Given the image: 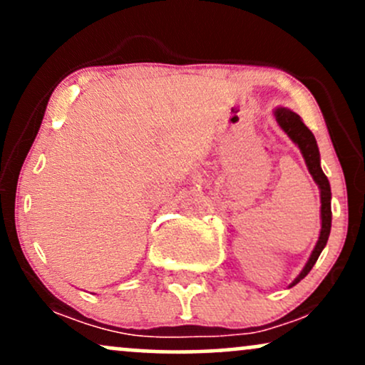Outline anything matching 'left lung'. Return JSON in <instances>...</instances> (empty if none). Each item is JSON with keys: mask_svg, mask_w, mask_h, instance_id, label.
I'll list each match as a JSON object with an SVG mask.
<instances>
[{"mask_svg": "<svg viewBox=\"0 0 365 365\" xmlns=\"http://www.w3.org/2000/svg\"><path fill=\"white\" fill-rule=\"evenodd\" d=\"M274 116H276V121H278V125L284 130V133H287L290 139L295 142L297 145H299L300 153H302V156L305 159V165H307L309 171H311L314 182L317 183V187H319L321 190V233H319V240H317L316 247H314L311 257H309L307 264H305V267L302 269V273L297 276L295 279H293V284H297L300 282V279H304L305 276L309 274V271L312 269V266L316 264L317 257H319L322 249L326 247V242H328V237H329V232H331V187H329V182L328 178H326V175L322 173L321 170V156H319V149H317V142H316V137H314V133L305 127V123L302 121L297 113H293L290 110H287V108H278V110L274 111Z\"/></svg>", "mask_w": 365, "mask_h": 365, "instance_id": "1", "label": "left lung"}]
</instances>
